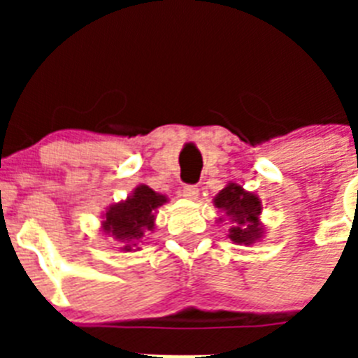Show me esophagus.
Returning a JSON list of instances; mask_svg holds the SVG:
<instances>
[{
  "instance_id": "obj_1",
  "label": "esophagus",
  "mask_w": 358,
  "mask_h": 358,
  "mask_svg": "<svg viewBox=\"0 0 358 358\" xmlns=\"http://www.w3.org/2000/svg\"><path fill=\"white\" fill-rule=\"evenodd\" d=\"M181 195L185 199H192V201H194V199L199 197V188L195 185H186V186H182Z\"/></svg>"
}]
</instances>
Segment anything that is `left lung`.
Listing matches in <instances>:
<instances>
[{
  "label": "left lung",
  "instance_id": "8db88e82",
  "mask_svg": "<svg viewBox=\"0 0 358 358\" xmlns=\"http://www.w3.org/2000/svg\"><path fill=\"white\" fill-rule=\"evenodd\" d=\"M215 208L229 218L231 227L227 238L238 245H251L264 238L265 227L260 222L262 202L258 195L243 189L236 182H227L213 199ZM222 222V218H218Z\"/></svg>",
  "mask_w": 358,
  "mask_h": 358
}]
</instances>
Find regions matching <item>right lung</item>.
<instances>
[{
	"label": "right lung",
	"instance_id": "add662e5",
	"mask_svg": "<svg viewBox=\"0 0 358 358\" xmlns=\"http://www.w3.org/2000/svg\"><path fill=\"white\" fill-rule=\"evenodd\" d=\"M169 199L147 185L136 186L125 201L115 202L103 213L102 231L122 243V251H134L145 233L156 229L157 208Z\"/></svg>",
	"mask_w": 358,
	"mask_h": 358
}]
</instances>
